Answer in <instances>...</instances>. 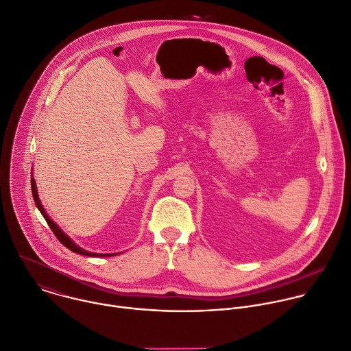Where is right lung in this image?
Wrapping results in <instances>:
<instances>
[{"mask_svg": "<svg viewBox=\"0 0 351 351\" xmlns=\"http://www.w3.org/2000/svg\"><path fill=\"white\" fill-rule=\"evenodd\" d=\"M32 193H33V199H34V202H36V206H37V208L41 212L43 217L45 219L47 224L49 226V228L52 230V232L55 234V237L59 239V242H60L62 245H64L67 249H70V250L75 252V253H79V254H83V256H90V257H108V256H116V254H119V253H93V252L84 250L83 247H80L79 245H76L72 239H70V238L59 228V226L47 215L45 208H44V206L41 204V200H40V197H38L37 185H36V180L33 178V176H32Z\"/></svg>", "mask_w": 351, "mask_h": 351, "instance_id": "right-lung-1", "label": "right lung"}]
</instances>
